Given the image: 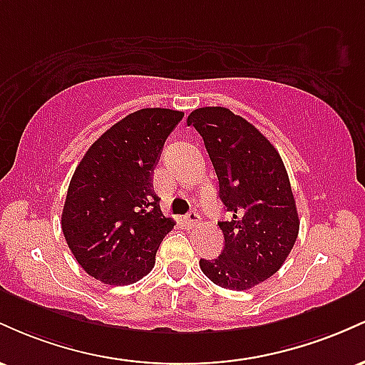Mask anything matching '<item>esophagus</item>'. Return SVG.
<instances>
[{"instance_id": "34e87169", "label": "esophagus", "mask_w": 365, "mask_h": 365, "mask_svg": "<svg viewBox=\"0 0 365 365\" xmlns=\"http://www.w3.org/2000/svg\"><path fill=\"white\" fill-rule=\"evenodd\" d=\"M185 223H187L188 226H197V225H199V223H200L199 212H195V211L188 212V215L185 216Z\"/></svg>"}]
</instances>
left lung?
I'll return each mask as SVG.
<instances>
[{"label":"left lung","instance_id":"left-lung-1","mask_svg":"<svg viewBox=\"0 0 365 365\" xmlns=\"http://www.w3.org/2000/svg\"><path fill=\"white\" fill-rule=\"evenodd\" d=\"M187 125L202 137L228 212L217 221L223 252L200 259L199 266L217 287L249 290L283 266L299 235V212L282 156L252 123L228 108H197Z\"/></svg>","mask_w":365,"mask_h":365}]
</instances>
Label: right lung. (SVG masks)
I'll return each mask as SVG.
<instances>
[{
    "mask_svg": "<svg viewBox=\"0 0 365 365\" xmlns=\"http://www.w3.org/2000/svg\"><path fill=\"white\" fill-rule=\"evenodd\" d=\"M182 111L144 108L103 133L78 163L61 215L73 257L104 284H132L150 273L175 221L163 216L154 166Z\"/></svg>",
    "mask_w": 365,
    "mask_h": 365,
    "instance_id": "right-lung-1",
    "label": "right lung"
}]
</instances>
